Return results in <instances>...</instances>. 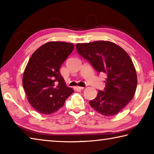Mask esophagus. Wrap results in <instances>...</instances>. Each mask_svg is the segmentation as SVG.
I'll list each match as a JSON object with an SVG mask.
<instances>
[{"instance_id":"1","label":"esophagus","mask_w":154,"mask_h":154,"mask_svg":"<svg viewBox=\"0 0 154 154\" xmlns=\"http://www.w3.org/2000/svg\"><path fill=\"white\" fill-rule=\"evenodd\" d=\"M83 87H80V86H75L74 87V89L75 90H83Z\"/></svg>"}]
</instances>
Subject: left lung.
Segmentation results:
<instances>
[{
	"instance_id": "obj_1",
	"label": "left lung",
	"mask_w": 154,
	"mask_h": 154,
	"mask_svg": "<svg viewBox=\"0 0 154 154\" xmlns=\"http://www.w3.org/2000/svg\"><path fill=\"white\" fill-rule=\"evenodd\" d=\"M76 49L98 73L106 75L105 90H98L90 105L103 116L118 114L133 98L137 86V72L129 55L110 41L77 43Z\"/></svg>"
}]
</instances>
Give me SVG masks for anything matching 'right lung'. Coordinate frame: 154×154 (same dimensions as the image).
<instances>
[{"label": "right lung", "mask_w": 154, "mask_h": 154, "mask_svg": "<svg viewBox=\"0 0 154 154\" xmlns=\"http://www.w3.org/2000/svg\"><path fill=\"white\" fill-rule=\"evenodd\" d=\"M73 49L72 43L51 41L41 46L31 56L22 84L28 102L39 113L49 115L57 111L73 93L60 72L61 65Z\"/></svg>", "instance_id": "add662e5"}]
</instances>
